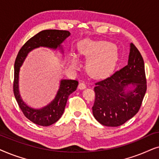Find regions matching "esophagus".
Instances as JSON below:
<instances>
[{
    "instance_id": "1",
    "label": "esophagus",
    "mask_w": 159,
    "mask_h": 159,
    "mask_svg": "<svg viewBox=\"0 0 159 159\" xmlns=\"http://www.w3.org/2000/svg\"><path fill=\"white\" fill-rule=\"evenodd\" d=\"M86 88V85L84 82H81V83L79 84V85H78V89H84Z\"/></svg>"
}]
</instances>
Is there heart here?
<instances>
[{
  "mask_svg": "<svg viewBox=\"0 0 159 159\" xmlns=\"http://www.w3.org/2000/svg\"><path fill=\"white\" fill-rule=\"evenodd\" d=\"M78 51L86 58H91L87 63V70L94 77H101L111 73L117 62V51L111 42H81L78 46ZM71 63L73 66L78 63L75 55L72 57Z\"/></svg>",
  "mask_w": 159,
  "mask_h": 159,
  "instance_id": "obj_1",
  "label": "heart"
}]
</instances>
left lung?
Wrapping results in <instances>:
<instances>
[{
    "label": "left lung",
    "instance_id": "left-lung-1",
    "mask_svg": "<svg viewBox=\"0 0 159 159\" xmlns=\"http://www.w3.org/2000/svg\"><path fill=\"white\" fill-rule=\"evenodd\" d=\"M146 90L143 58L132 43L128 64L95 83L93 115L104 126L122 125L138 113Z\"/></svg>",
    "mask_w": 159,
    "mask_h": 159
}]
</instances>
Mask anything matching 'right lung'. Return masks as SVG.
Returning <instances> with one entry per match:
<instances>
[{"instance_id":"obj_1","label":"right lung","mask_w":159,"mask_h":159,"mask_svg":"<svg viewBox=\"0 0 159 159\" xmlns=\"http://www.w3.org/2000/svg\"><path fill=\"white\" fill-rule=\"evenodd\" d=\"M70 35L69 31L60 30H45L30 39L19 51L14 62L13 91L19 107L25 117L38 125L48 126L56 123L64 113L69 95L75 92L78 85L76 80H62L56 97L50 104L41 109H33L22 100L19 92V73L25 59L34 48L43 46L51 48L60 47L61 43Z\"/></svg>"}]
</instances>
